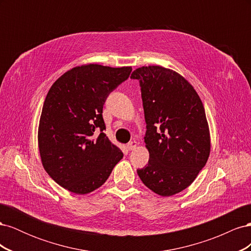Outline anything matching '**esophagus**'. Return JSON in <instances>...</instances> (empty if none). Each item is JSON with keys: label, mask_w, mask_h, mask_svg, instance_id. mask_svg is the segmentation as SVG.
<instances>
[{"label": "esophagus", "mask_w": 251, "mask_h": 251, "mask_svg": "<svg viewBox=\"0 0 251 251\" xmlns=\"http://www.w3.org/2000/svg\"><path fill=\"white\" fill-rule=\"evenodd\" d=\"M136 147H137V141H131L126 144V148L128 151L134 150Z\"/></svg>", "instance_id": "esophagus-1"}]
</instances>
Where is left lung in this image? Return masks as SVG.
Here are the masks:
<instances>
[{"label": "left lung", "instance_id": "obj_1", "mask_svg": "<svg viewBox=\"0 0 251 251\" xmlns=\"http://www.w3.org/2000/svg\"><path fill=\"white\" fill-rule=\"evenodd\" d=\"M138 79L147 123L149 164L137 174L157 195L170 197L191 185L207 162L210 134L203 103L194 87L176 71L143 66Z\"/></svg>", "mask_w": 251, "mask_h": 251}]
</instances>
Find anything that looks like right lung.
Returning <instances> with one entry per match:
<instances>
[{
    "mask_svg": "<svg viewBox=\"0 0 251 251\" xmlns=\"http://www.w3.org/2000/svg\"><path fill=\"white\" fill-rule=\"evenodd\" d=\"M131 71L132 67L81 65L49 90L37 133L41 160L49 176L71 193L86 195L100 187L124 157L103 133L102 108Z\"/></svg>",
    "mask_w": 251,
    "mask_h": 251,
    "instance_id": "add662e5",
    "label": "right lung"
}]
</instances>
